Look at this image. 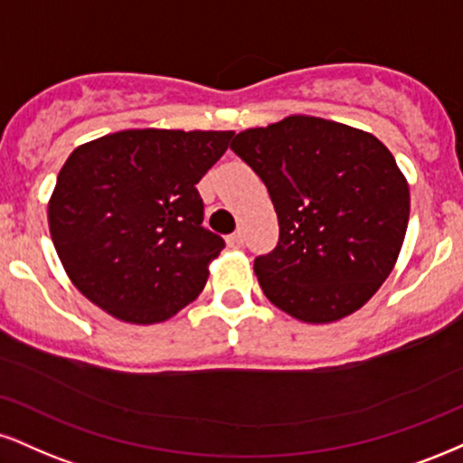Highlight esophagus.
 I'll return each instance as SVG.
<instances>
[{"instance_id":"esophagus-1","label":"esophagus","mask_w":463,"mask_h":463,"mask_svg":"<svg viewBox=\"0 0 463 463\" xmlns=\"http://www.w3.org/2000/svg\"><path fill=\"white\" fill-rule=\"evenodd\" d=\"M228 248H241L243 246V235L241 232H232V235L226 237Z\"/></svg>"}]
</instances>
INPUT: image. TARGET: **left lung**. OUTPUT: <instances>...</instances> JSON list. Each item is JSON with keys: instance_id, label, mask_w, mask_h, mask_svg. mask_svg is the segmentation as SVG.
<instances>
[{"instance_id": "8db88e82", "label": "left lung", "mask_w": 463, "mask_h": 463, "mask_svg": "<svg viewBox=\"0 0 463 463\" xmlns=\"http://www.w3.org/2000/svg\"><path fill=\"white\" fill-rule=\"evenodd\" d=\"M231 148L265 183L280 239L254 260L271 304L304 323L360 310L397 263L410 187L371 133L317 116L237 133Z\"/></svg>"}]
</instances>
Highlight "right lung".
Returning a JSON list of instances; mask_svg holds the SVG:
<instances>
[{
	"instance_id": "obj_1",
	"label": "right lung",
	"mask_w": 463,
	"mask_h": 463,
	"mask_svg": "<svg viewBox=\"0 0 463 463\" xmlns=\"http://www.w3.org/2000/svg\"><path fill=\"white\" fill-rule=\"evenodd\" d=\"M232 131L125 129L77 146L49 198L71 282L116 319L150 326L198 298L224 239L203 226L196 183Z\"/></svg>"
}]
</instances>
